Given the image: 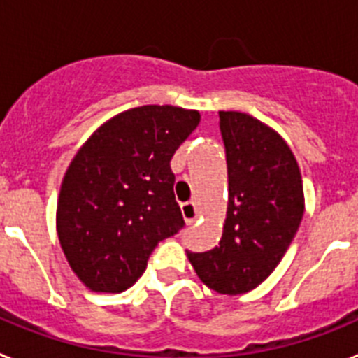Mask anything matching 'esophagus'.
<instances>
[{
  "label": "esophagus",
  "mask_w": 358,
  "mask_h": 358,
  "mask_svg": "<svg viewBox=\"0 0 358 358\" xmlns=\"http://www.w3.org/2000/svg\"><path fill=\"white\" fill-rule=\"evenodd\" d=\"M181 213L182 218H185L186 226H192V224L197 220V208H195L194 202H186V204H182Z\"/></svg>",
  "instance_id": "esophagus-1"
}]
</instances>
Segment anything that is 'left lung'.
<instances>
[{
	"instance_id": "left-lung-1",
	"label": "left lung",
	"mask_w": 358,
	"mask_h": 358,
	"mask_svg": "<svg viewBox=\"0 0 358 358\" xmlns=\"http://www.w3.org/2000/svg\"><path fill=\"white\" fill-rule=\"evenodd\" d=\"M226 147V222L217 248L188 252L206 287L236 296L273 274L305 213L303 179L287 141L238 110H218Z\"/></svg>"
}]
</instances>
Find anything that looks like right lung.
<instances>
[{
	"label": "right lung",
	"instance_id": "add662e5",
	"mask_svg": "<svg viewBox=\"0 0 358 358\" xmlns=\"http://www.w3.org/2000/svg\"><path fill=\"white\" fill-rule=\"evenodd\" d=\"M199 122V110L134 107L107 120L78 148L62 179L57 235L90 290H127L157 242L185 226L170 159Z\"/></svg>",
	"mask_w": 358,
	"mask_h": 358
}]
</instances>
